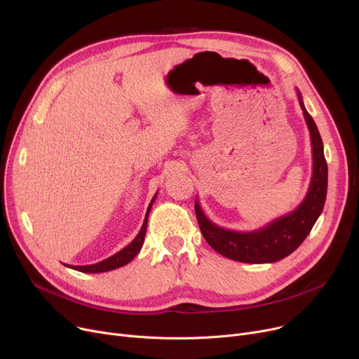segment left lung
Wrapping results in <instances>:
<instances>
[{
    "instance_id": "obj_1",
    "label": "left lung",
    "mask_w": 359,
    "mask_h": 359,
    "mask_svg": "<svg viewBox=\"0 0 359 359\" xmlns=\"http://www.w3.org/2000/svg\"><path fill=\"white\" fill-rule=\"evenodd\" d=\"M298 102L310 132L313 175L309 191L297 208L253 231H236L217 225L195 199V212L203 238L219 255L243 263H273L291 255L310 234L323 211L327 194V163L323 141L297 88Z\"/></svg>"
}]
</instances>
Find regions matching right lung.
Listing matches in <instances>:
<instances>
[{"mask_svg":"<svg viewBox=\"0 0 359 359\" xmlns=\"http://www.w3.org/2000/svg\"><path fill=\"white\" fill-rule=\"evenodd\" d=\"M157 198V194L154 195V198L151 199L149 205H148V210H147V214H145V218H144V222H142V227L138 233V236L132 240L126 248H123L122 250H119L118 253H115L113 256L102 260V262H97L94 263V265H86V266H74V265H64L67 268H71L74 271H79V272H84V273H100V272H107V271H113V269H118V268H122L125 265H128V263L134 259L141 248L144 244V238H145V231H147V221H148V215H149V211L151 208H153V203Z\"/></svg>","mask_w":359,"mask_h":359,"instance_id":"right-lung-1","label":"right lung"}]
</instances>
